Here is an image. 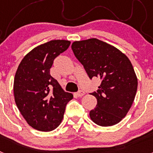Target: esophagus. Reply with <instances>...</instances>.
Here are the masks:
<instances>
[{
  "label": "esophagus",
  "mask_w": 153,
  "mask_h": 153,
  "mask_svg": "<svg viewBox=\"0 0 153 153\" xmlns=\"http://www.w3.org/2000/svg\"><path fill=\"white\" fill-rule=\"evenodd\" d=\"M84 94H85V92L83 91V90H79L77 93H76V95L77 96V97H83Z\"/></svg>",
  "instance_id": "1"
}]
</instances>
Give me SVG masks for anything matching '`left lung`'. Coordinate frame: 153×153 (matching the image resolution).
Returning <instances> with one entry per match:
<instances>
[{"mask_svg":"<svg viewBox=\"0 0 153 153\" xmlns=\"http://www.w3.org/2000/svg\"><path fill=\"white\" fill-rule=\"evenodd\" d=\"M71 48L89 77L100 79L96 108L90 117L96 124L111 126L120 123L130 109L138 81L129 58L117 48L97 38L75 41Z\"/></svg>","mask_w":153,"mask_h":153,"instance_id":"left-lung-1","label":"left lung"}]
</instances>
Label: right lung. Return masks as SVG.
<instances>
[{
    "label": "right lung",
    "mask_w": 153,
    "mask_h": 153,
    "mask_svg": "<svg viewBox=\"0 0 153 153\" xmlns=\"http://www.w3.org/2000/svg\"><path fill=\"white\" fill-rule=\"evenodd\" d=\"M68 40H55L35 47L19 64L13 82L17 106L27 123L44 132L55 129L73 95L50 74L53 60L68 49Z\"/></svg>",
    "instance_id": "right-lung-1"
}]
</instances>
